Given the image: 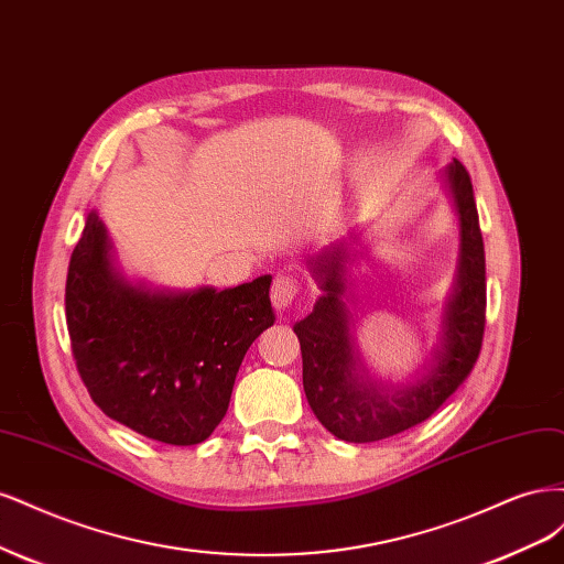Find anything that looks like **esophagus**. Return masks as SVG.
I'll return each instance as SVG.
<instances>
[{
	"mask_svg": "<svg viewBox=\"0 0 564 564\" xmlns=\"http://www.w3.org/2000/svg\"><path fill=\"white\" fill-rule=\"evenodd\" d=\"M300 295V281L295 274H279L271 285V304H274L279 312L288 308Z\"/></svg>",
	"mask_w": 564,
	"mask_h": 564,
	"instance_id": "esophagus-1",
	"label": "esophagus"
}]
</instances>
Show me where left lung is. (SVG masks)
Returning a JSON list of instances; mask_svg holds the SVG:
<instances>
[{
    "label": "left lung",
    "mask_w": 564,
    "mask_h": 564,
    "mask_svg": "<svg viewBox=\"0 0 564 564\" xmlns=\"http://www.w3.org/2000/svg\"><path fill=\"white\" fill-rule=\"evenodd\" d=\"M445 175L459 213L462 256L457 285L445 312L438 362L416 384L395 389L393 393L360 384L354 375L349 314L341 302L344 260L349 256L341 246H335L312 260L323 297L314 304L312 314L295 323L302 349V381L306 401L318 422L341 441L375 443L426 422L464 384L480 356L487 281L474 185L457 159L449 163Z\"/></svg>",
    "instance_id": "1"
}]
</instances>
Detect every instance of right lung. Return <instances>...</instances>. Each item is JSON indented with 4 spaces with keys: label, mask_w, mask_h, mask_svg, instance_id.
Listing matches in <instances>:
<instances>
[{
    "label": "right lung",
    "mask_w": 564,
    "mask_h": 564,
    "mask_svg": "<svg viewBox=\"0 0 564 564\" xmlns=\"http://www.w3.org/2000/svg\"><path fill=\"white\" fill-rule=\"evenodd\" d=\"M271 276L227 290L150 293L123 283L96 213L72 250L65 316L79 377L110 420L166 445L204 443L236 372L274 325Z\"/></svg>",
    "instance_id": "1"
}]
</instances>
